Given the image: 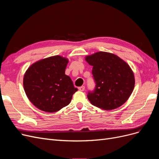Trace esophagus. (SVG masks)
<instances>
[{
  "label": "esophagus",
  "mask_w": 159,
  "mask_h": 159,
  "mask_svg": "<svg viewBox=\"0 0 159 159\" xmlns=\"http://www.w3.org/2000/svg\"><path fill=\"white\" fill-rule=\"evenodd\" d=\"M78 89H79V90H80V91H84V89H85V86H84V85L81 86V87H80Z\"/></svg>",
  "instance_id": "34e87169"
}]
</instances>
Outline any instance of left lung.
Here are the masks:
<instances>
[{"label":"left lung","mask_w":159,"mask_h":159,"mask_svg":"<svg viewBox=\"0 0 159 159\" xmlns=\"http://www.w3.org/2000/svg\"><path fill=\"white\" fill-rule=\"evenodd\" d=\"M85 60L93 66L95 82L94 90L88 94L91 103L104 110H112L125 103L134 87L133 72L126 62L105 52L86 56Z\"/></svg>","instance_id":"obj_1"}]
</instances>
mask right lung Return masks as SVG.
Here are the masks:
<instances>
[{
	"instance_id": "obj_1",
	"label": "right lung",
	"mask_w": 159,
	"mask_h": 159,
	"mask_svg": "<svg viewBox=\"0 0 159 159\" xmlns=\"http://www.w3.org/2000/svg\"><path fill=\"white\" fill-rule=\"evenodd\" d=\"M68 60L60 56L42 59L31 65L24 75L27 97L38 109L54 113L70 103L78 89L65 71Z\"/></svg>"
}]
</instances>
